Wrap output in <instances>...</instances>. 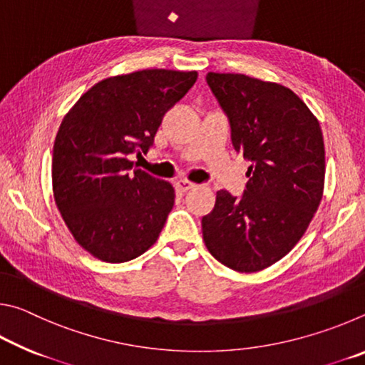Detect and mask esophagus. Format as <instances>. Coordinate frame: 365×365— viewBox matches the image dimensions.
Masks as SVG:
<instances>
[{
	"mask_svg": "<svg viewBox=\"0 0 365 365\" xmlns=\"http://www.w3.org/2000/svg\"><path fill=\"white\" fill-rule=\"evenodd\" d=\"M175 187H177V190L178 191H182V193H185V191H188V190H193L196 185L195 183H191V182H188V180H177L175 182Z\"/></svg>",
	"mask_w": 365,
	"mask_h": 365,
	"instance_id": "esophagus-1",
	"label": "esophagus"
}]
</instances>
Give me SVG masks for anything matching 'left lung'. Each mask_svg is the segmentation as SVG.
<instances>
[{
    "label": "left lung",
    "instance_id": "obj_1",
    "mask_svg": "<svg viewBox=\"0 0 365 365\" xmlns=\"http://www.w3.org/2000/svg\"><path fill=\"white\" fill-rule=\"evenodd\" d=\"M206 82L251 160L243 195L217 191L201 220L211 255L237 272H257L288 255L322 200L324 137L319 120L287 86L243 73L209 72Z\"/></svg>",
    "mask_w": 365,
    "mask_h": 365
}]
</instances>
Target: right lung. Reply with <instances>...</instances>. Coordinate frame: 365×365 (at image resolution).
Returning a JSON list of instances; mask_svg holds the SVG:
<instances>
[{
	"mask_svg": "<svg viewBox=\"0 0 365 365\" xmlns=\"http://www.w3.org/2000/svg\"><path fill=\"white\" fill-rule=\"evenodd\" d=\"M197 72L146 69L109 77L80 96L53 148V191L77 243L106 262H125L156 243L174 207L169 182L135 169L164 114Z\"/></svg>",
	"mask_w": 365,
	"mask_h": 365,
	"instance_id": "obj_1",
	"label": "right lung"
}]
</instances>
